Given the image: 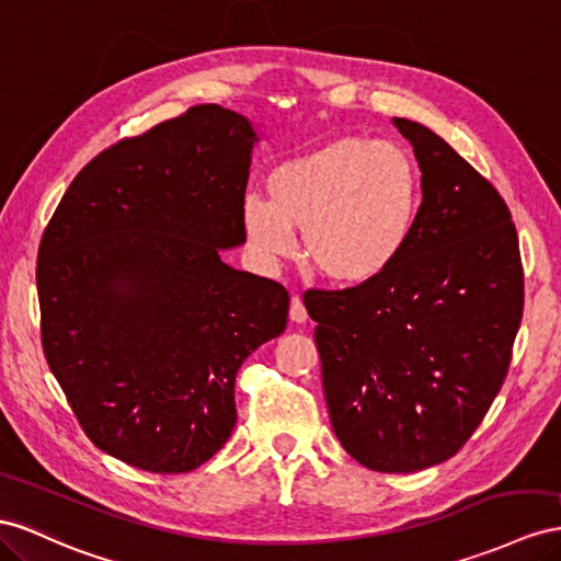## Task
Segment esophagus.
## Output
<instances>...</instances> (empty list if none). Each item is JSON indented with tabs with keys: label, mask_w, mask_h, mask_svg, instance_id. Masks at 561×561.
I'll list each match as a JSON object with an SVG mask.
<instances>
[{
	"label": "esophagus",
	"mask_w": 561,
	"mask_h": 561,
	"mask_svg": "<svg viewBox=\"0 0 561 561\" xmlns=\"http://www.w3.org/2000/svg\"><path fill=\"white\" fill-rule=\"evenodd\" d=\"M290 321L293 323H305L307 321V309H305V301H301V297H293L290 301Z\"/></svg>",
	"instance_id": "obj_1"
}]
</instances>
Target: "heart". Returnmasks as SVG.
Returning a JSON list of instances; mask_svg holds the SVG:
<instances>
[{
    "label": "heart",
    "mask_w": 561,
    "mask_h": 561,
    "mask_svg": "<svg viewBox=\"0 0 561 561\" xmlns=\"http://www.w3.org/2000/svg\"><path fill=\"white\" fill-rule=\"evenodd\" d=\"M268 201L243 205L248 243L266 262L295 252L318 276L358 285L380 278L408 248L422 209V174L411 150L344 136L271 172Z\"/></svg>",
    "instance_id": "1"
}]
</instances>
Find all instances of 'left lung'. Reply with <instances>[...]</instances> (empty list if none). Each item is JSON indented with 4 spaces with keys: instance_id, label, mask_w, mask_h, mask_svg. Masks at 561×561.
I'll return each mask as SVG.
<instances>
[{
    "instance_id": "obj_1",
    "label": "left lung",
    "mask_w": 561,
    "mask_h": 561,
    "mask_svg": "<svg viewBox=\"0 0 561 561\" xmlns=\"http://www.w3.org/2000/svg\"><path fill=\"white\" fill-rule=\"evenodd\" d=\"M391 123L422 172L411 243L380 278L305 305L344 450L375 472H417L456 456L501 391L524 268L491 181L425 125Z\"/></svg>"
}]
</instances>
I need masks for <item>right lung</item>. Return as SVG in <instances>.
Listing matches in <instances>:
<instances>
[{
    "label": "right lung",
    "instance_id": "right-lung-1",
    "mask_svg": "<svg viewBox=\"0 0 561 561\" xmlns=\"http://www.w3.org/2000/svg\"><path fill=\"white\" fill-rule=\"evenodd\" d=\"M250 119L193 105L72 179L37 252L44 356L84 434L156 474L207 462L236 427V373L290 295L219 252L245 243Z\"/></svg>",
    "mask_w": 561,
    "mask_h": 561
}]
</instances>
